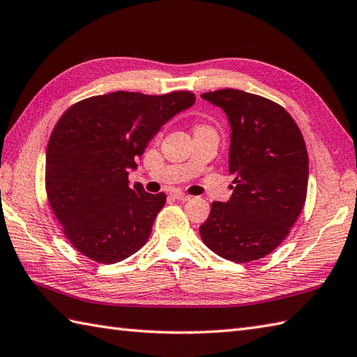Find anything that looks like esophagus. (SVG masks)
<instances>
[{"label":"esophagus","instance_id":"1","mask_svg":"<svg viewBox=\"0 0 357 357\" xmlns=\"http://www.w3.org/2000/svg\"><path fill=\"white\" fill-rule=\"evenodd\" d=\"M173 198L174 199H178V201H188L192 198V196H188V195H185V193H181V192H173Z\"/></svg>","mask_w":357,"mask_h":357}]
</instances>
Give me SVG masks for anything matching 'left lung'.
Masks as SVG:
<instances>
[{
	"label": "left lung",
	"instance_id": "obj_1",
	"mask_svg": "<svg viewBox=\"0 0 357 357\" xmlns=\"http://www.w3.org/2000/svg\"><path fill=\"white\" fill-rule=\"evenodd\" d=\"M229 118L230 201L211 204L201 238L211 252L244 264L270 255L298 221L308 185V153L298 124L267 98L222 89L201 95Z\"/></svg>",
	"mask_w": 357,
	"mask_h": 357
}]
</instances>
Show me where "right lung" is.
Segmentation results:
<instances>
[{"label": "right lung", "instance_id": "obj_1", "mask_svg": "<svg viewBox=\"0 0 357 357\" xmlns=\"http://www.w3.org/2000/svg\"><path fill=\"white\" fill-rule=\"evenodd\" d=\"M195 95L113 92L67 109L45 153V192L70 244L89 259L115 264L146 244L165 195L128 183L150 139L192 107Z\"/></svg>", "mask_w": 357, "mask_h": 357}]
</instances>
